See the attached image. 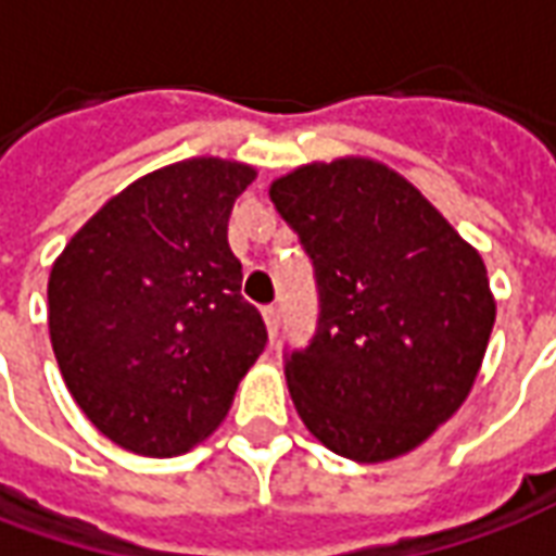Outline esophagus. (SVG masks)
Wrapping results in <instances>:
<instances>
[{
  "label": "esophagus",
  "mask_w": 556,
  "mask_h": 556,
  "mask_svg": "<svg viewBox=\"0 0 556 556\" xmlns=\"http://www.w3.org/2000/svg\"><path fill=\"white\" fill-rule=\"evenodd\" d=\"M262 315H265L267 333H270V339H274L279 330V306H274V303H270V306H265V309H262Z\"/></svg>",
  "instance_id": "obj_1"
}]
</instances>
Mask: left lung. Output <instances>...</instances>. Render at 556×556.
Returning a JSON list of instances; mask_svg holds the SVG:
<instances>
[{
  "label": "left lung",
  "instance_id": "1",
  "mask_svg": "<svg viewBox=\"0 0 556 556\" xmlns=\"http://www.w3.org/2000/svg\"><path fill=\"white\" fill-rule=\"evenodd\" d=\"M270 202L313 258L318 321L286 351L294 408L354 462L410 453L462 408L494 298L479 253L414 184L375 160L309 163Z\"/></svg>",
  "mask_w": 556,
  "mask_h": 556
}]
</instances>
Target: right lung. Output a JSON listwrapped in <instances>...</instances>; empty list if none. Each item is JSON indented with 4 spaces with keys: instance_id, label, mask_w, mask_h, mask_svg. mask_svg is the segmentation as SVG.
Wrapping results in <instances>:
<instances>
[{
    "instance_id": "right-lung-1",
    "label": "right lung",
    "mask_w": 556,
    "mask_h": 556,
    "mask_svg": "<svg viewBox=\"0 0 556 556\" xmlns=\"http://www.w3.org/2000/svg\"><path fill=\"white\" fill-rule=\"evenodd\" d=\"M255 169L195 157L110 199L55 258L50 339L71 396L130 453H187L226 417L265 351L262 313L229 250Z\"/></svg>"
}]
</instances>
